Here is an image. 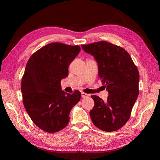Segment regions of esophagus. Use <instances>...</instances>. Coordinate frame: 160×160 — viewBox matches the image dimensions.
<instances>
[{
	"instance_id": "obj_1",
	"label": "esophagus",
	"mask_w": 160,
	"mask_h": 160,
	"mask_svg": "<svg viewBox=\"0 0 160 160\" xmlns=\"http://www.w3.org/2000/svg\"><path fill=\"white\" fill-rule=\"evenodd\" d=\"M88 96H89V95L85 93H84V92H82V93H81V98H88Z\"/></svg>"
}]
</instances>
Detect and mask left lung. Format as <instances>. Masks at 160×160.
Wrapping results in <instances>:
<instances>
[{
    "instance_id": "left-lung-1",
    "label": "left lung",
    "mask_w": 160,
    "mask_h": 160,
    "mask_svg": "<svg viewBox=\"0 0 160 160\" xmlns=\"http://www.w3.org/2000/svg\"><path fill=\"white\" fill-rule=\"evenodd\" d=\"M93 56L98 73L109 95L104 101L92 95L95 105L89 115L93 124L105 132H114L127 123L139 95V75L129 53L122 47L107 41L82 45Z\"/></svg>"
}]
</instances>
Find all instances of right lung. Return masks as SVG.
Returning <instances> with one entry per match:
<instances>
[{
	"label": "right lung",
	"mask_w": 160,
	"mask_h": 160,
	"mask_svg": "<svg viewBox=\"0 0 160 160\" xmlns=\"http://www.w3.org/2000/svg\"><path fill=\"white\" fill-rule=\"evenodd\" d=\"M80 51L78 45L52 42L35 52L27 62L21 82L23 104L33 123L46 132L65 128L71 109L80 101L79 91L67 93L61 85Z\"/></svg>",
	"instance_id": "add662e5"
}]
</instances>
